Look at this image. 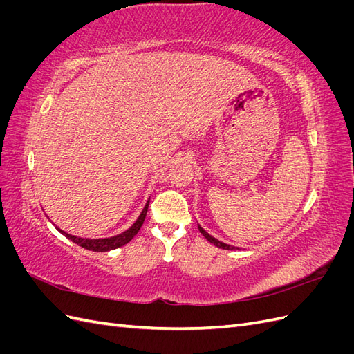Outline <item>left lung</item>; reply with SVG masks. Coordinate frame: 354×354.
I'll use <instances>...</instances> for the list:
<instances>
[{"label": "left lung", "mask_w": 354, "mask_h": 354, "mask_svg": "<svg viewBox=\"0 0 354 354\" xmlns=\"http://www.w3.org/2000/svg\"><path fill=\"white\" fill-rule=\"evenodd\" d=\"M198 229H199V232L203 234V236H205V239H207L208 242H211V243H214L216 246H218V248H223V250H239V248H236V246L227 245V243H224V242H221V241L216 239L214 236H211V234H209L208 232L203 230V229L199 226V224H198Z\"/></svg>", "instance_id": "8db88e82"}]
</instances>
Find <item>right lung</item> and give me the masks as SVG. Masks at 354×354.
Masks as SVG:
<instances>
[{
  "label": "right lung",
  "mask_w": 354,
  "mask_h": 354,
  "mask_svg": "<svg viewBox=\"0 0 354 354\" xmlns=\"http://www.w3.org/2000/svg\"><path fill=\"white\" fill-rule=\"evenodd\" d=\"M147 207H149V199H147V202H146V205H145L143 211L140 212V216H138V217H137V220L131 224V227H128L125 232H121V233L115 234V236H109V238H99V239L80 238V236H73V234L66 233L65 230L59 229L57 226H56V229H57L62 234H65V236H66L68 239H71L72 242H75L77 245L82 246V248H85V250L95 251V252L112 251V250H116V248H120V246H122V245L128 243V242H130V241L136 236L137 232L140 230L142 224H143V221H145V218H146Z\"/></svg>",
  "instance_id": "right-lung-1"
}]
</instances>
